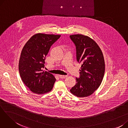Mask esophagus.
I'll return each mask as SVG.
<instances>
[{"mask_svg":"<svg viewBox=\"0 0 128 128\" xmlns=\"http://www.w3.org/2000/svg\"><path fill=\"white\" fill-rule=\"evenodd\" d=\"M59 77L60 78H65L66 77H68V76H67V75H59Z\"/></svg>","mask_w":128,"mask_h":128,"instance_id":"1","label":"esophagus"}]
</instances>
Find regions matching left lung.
<instances>
[{"instance_id":"1","label":"left lung","mask_w":128,"mask_h":128,"mask_svg":"<svg viewBox=\"0 0 128 128\" xmlns=\"http://www.w3.org/2000/svg\"><path fill=\"white\" fill-rule=\"evenodd\" d=\"M76 46V59L82 64L79 78L70 90L77 97L91 95L100 86L105 72V62L102 52L95 41L88 36L77 34L70 35Z\"/></svg>"}]
</instances>
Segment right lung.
<instances>
[{
  "mask_svg": "<svg viewBox=\"0 0 128 128\" xmlns=\"http://www.w3.org/2000/svg\"><path fill=\"white\" fill-rule=\"evenodd\" d=\"M60 37L38 33L33 35L23 47L19 60V72L24 84L33 93L40 94L53 88L56 79L42 68L50 47Z\"/></svg>",
  "mask_w": 128,
  "mask_h": 128,
  "instance_id": "1",
  "label": "right lung"
}]
</instances>
